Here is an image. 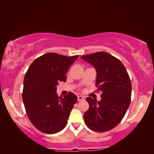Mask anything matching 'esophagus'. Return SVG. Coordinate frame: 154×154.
I'll list each match as a JSON object with an SVG mask.
<instances>
[{
    "mask_svg": "<svg viewBox=\"0 0 154 154\" xmlns=\"http://www.w3.org/2000/svg\"><path fill=\"white\" fill-rule=\"evenodd\" d=\"M85 99V98L83 97V96H77V100H78V101H81V100H84Z\"/></svg>",
    "mask_w": 154,
    "mask_h": 154,
    "instance_id": "obj_1",
    "label": "esophagus"
}]
</instances>
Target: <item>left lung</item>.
Returning <instances> with one entry per match:
<instances>
[{"label": "left lung", "instance_id": "obj_1", "mask_svg": "<svg viewBox=\"0 0 154 154\" xmlns=\"http://www.w3.org/2000/svg\"><path fill=\"white\" fill-rule=\"evenodd\" d=\"M94 66L96 86L102 92L101 100L88 97L89 109L83 118L90 129L103 132L113 129L124 118L131 100V82L126 68L116 57L99 51L81 57Z\"/></svg>", "mask_w": 154, "mask_h": 154}]
</instances>
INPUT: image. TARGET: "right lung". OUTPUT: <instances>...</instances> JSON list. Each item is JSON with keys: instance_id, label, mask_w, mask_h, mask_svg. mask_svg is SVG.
<instances>
[{"instance_id": "1", "label": "right lung", "mask_w": 154, "mask_h": 154, "mask_svg": "<svg viewBox=\"0 0 154 154\" xmlns=\"http://www.w3.org/2000/svg\"><path fill=\"white\" fill-rule=\"evenodd\" d=\"M79 56L71 57L48 53L36 58L26 72L22 99L34 126L46 134L64 129L77 101L73 93L59 97L56 86L66 82V73Z\"/></svg>"}]
</instances>
